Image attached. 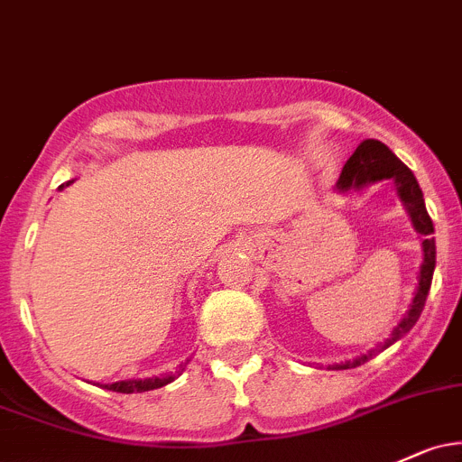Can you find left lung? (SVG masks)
<instances>
[{
  "instance_id": "8db88e82",
  "label": "left lung",
  "mask_w": 462,
  "mask_h": 462,
  "mask_svg": "<svg viewBox=\"0 0 462 462\" xmlns=\"http://www.w3.org/2000/svg\"><path fill=\"white\" fill-rule=\"evenodd\" d=\"M383 179H392V181L396 183L398 199H401L407 215H410L411 223H414V230L425 236L423 265H420V272H419V285H416V292L410 303V310H407L401 323L396 325L392 337L387 338L383 346L370 349L367 354H361V356L341 363V365H334V370H352V367L363 365V363H367L370 358L376 356L378 352L390 347L392 343L398 341V338L405 337V334L416 325L420 312H423L425 299L431 288V276H434V268H436V241L434 236H431L434 235V223H431L430 215H427L423 190H420L414 172H411V170L407 168L385 143L376 142V139H365V142L354 150V154L347 159L346 166H343V172L337 183V190L341 192L363 190L367 183L383 181Z\"/></svg>"
}]
</instances>
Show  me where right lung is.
<instances>
[{
	"label": "right lung",
	"mask_w": 462,
	"mask_h": 462,
	"mask_svg": "<svg viewBox=\"0 0 462 462\" xmlns=\"http://www.w3.org/2000/svg\"><path fill=\"white\" fill-rule=\"evenodd\" d=\"M70 183L72 181H68L66 186H70ZM172 381H174V374H170V376H152V378H130V381H116V383H113V385H104V387L106 390L119 392V394H139V392L157 390V387L168 385V383H172Z\"/></svg>",
	"instance_id": "1"
}]
</instances>
